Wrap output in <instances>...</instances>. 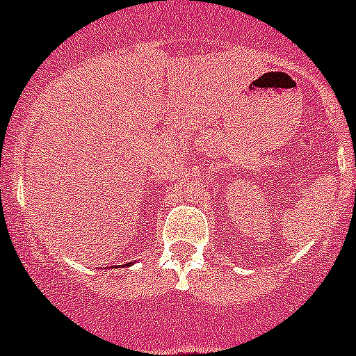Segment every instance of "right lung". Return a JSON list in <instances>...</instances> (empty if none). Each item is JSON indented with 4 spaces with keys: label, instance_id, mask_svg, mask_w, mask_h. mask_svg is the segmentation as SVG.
Returning a JSON list of instances; mask_svg holds the SVG:
<instances>
[{
    "label": "right lung",
    "instance_id": "1",
    "mask_svg": "<svg viewBox=\"0 0 356 356\" xmlns=\"http://www.w3.org/2000/svg\"><path fill=\"white\" fill-rule=\"evenodd\" d=\"M130 264H132V262H130Z\"/></svg>",
    "mask_w": 356,
    "mask_h": 356
}]
</instances>
